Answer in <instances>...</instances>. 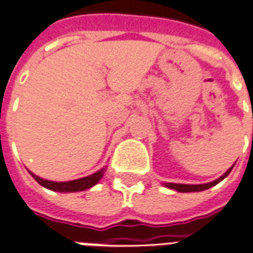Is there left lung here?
<instances>
[{
    "instance_id": "8db88e82",
    "label": "left lung",
    "mask_w": 253,
    "mask_h": 253,
    "mask_svg": "<svg viewBox=\"0 0 253 253\" xmlns=\"http://www.w3.org/2000/svg\"><path fill=\"white\" fill-rule=\"evenodd\" d=\"M234 164H233L230 169L226 171L223 175L219 176L218 179H215V181L208 182V183H200V185H186V183H172V182H164L163 185L166 186V188L172 189V190H176V192H179V193H189V192H201V190H207V189L215 186V185H216V183H219L220 181H223L226 176L230 174V171L233 169V167H234Z\"/></svg>"
}]
</instances>
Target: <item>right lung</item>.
<instances>
[{
	"label": "right lung",
	"mask_w": 253,
	"mask_h": 253,
	"mask_svg": "<svg viewBox=\"0 0 253 253\" xmlns=\"http://www.w3.org/2000/svg\"><path fill=\"white\" fill-rule=\"evenodd\" d=\"M107 167H102L98 171H96L94 174L91 175L84 176V178H79V179H74V181H67V182H56V181H49V179H43L41 176L35 175L34 172L28 171L31 176L34 178L35 181L40 183L41 186L53 190V192H60V193H72V192H84L87 189L93 188L94 185H97L100 179L104 176Z\"/></svg>",
	"instance_id": "right-lung-1"
}]
</instances>
